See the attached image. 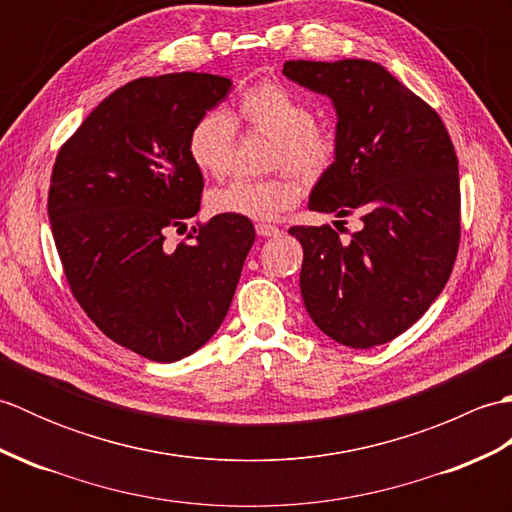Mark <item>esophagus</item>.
Masks as SVG:
<instances>
[{
    "label": "esophagus",
    "mask_w": 512,
    "mask_h": 512,
    "mask_svg": "<svg viewBox=\"0 0 512 512\" xmlns=\"http://www.w3.org/2000/svg\"><path fill=\"white\" fill-rule=\"evenodd\" d=\"M255 231H257V235L259 237H275V235H279L281 231H279V226H275V224H257L255 226Z\"/></svg>",
    "instance_id": "obj_1"
}]
</instances>
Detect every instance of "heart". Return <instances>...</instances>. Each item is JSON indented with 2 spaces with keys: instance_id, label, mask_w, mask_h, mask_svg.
<instances>
[{
  "instance_id": "heart-1",
  "label": "heart",
  "mask_w": 512,
  "mask_h": 512,
  "mask_svg": "<svg viewBox=\"0 0 512 512\" xmlns=\"http://www.w3.org/2000/svg\"><path fill=\"white\" fill-rule=\"evenodd\" d=\"M237 121L248 132L270 136L268 167H288L306 180H319L339 158V134L330 125L314 121L306 99L277 81L250 85L237 99ZM235 123L224 112H206L193 123L187 154L204 176L220 178L231 165ZM301 195L299 182L288 171L262 180H231L206 195V206L215 215L275 220Z\"/></svg>"
}]
</instances>
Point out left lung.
<instances>
[{
  "mask_svg": "<svg viewBox=\"0 0 512 512\" xmlns=\"http://www.w3.org/2000/svg\"><path fill=\"white\" fill-rule=\"evenodd\" d=\"M290 81L330 96L339 158L310 209L361 217L341 242L332 226H292L303 246L301 297L336 343L367 350L396 339L438 299L460 246L458 156L442 118L383 65L286 61Z\"/></svg>",
  "mask_w": 512,
  "mask_h": 512,
  "instance_id": "8db88e82",
  "label": "left lung"
}]
</instances>
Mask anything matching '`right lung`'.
I'll list each match as a JSON object with an SVG mask.
<instances>
[{"label": "right lung", "instance_id": "1", "mask_svg": "<svg viewBox=\"0 0 512 512\" xmlns=\"http://www.w3.org/2000/svg\"><path fill=\"white\" fill-rule=\"evenodd\" d=\"M228 90L204 72L136 79L85 118L52 167L48 217L74 299L107 339L156 363L217 332L255 242L246 217L215 215L191 242L165 244L200 211L191 127Z\"/></svg>", "mask_w": 512, "mask_h": 512}]
</instances>
